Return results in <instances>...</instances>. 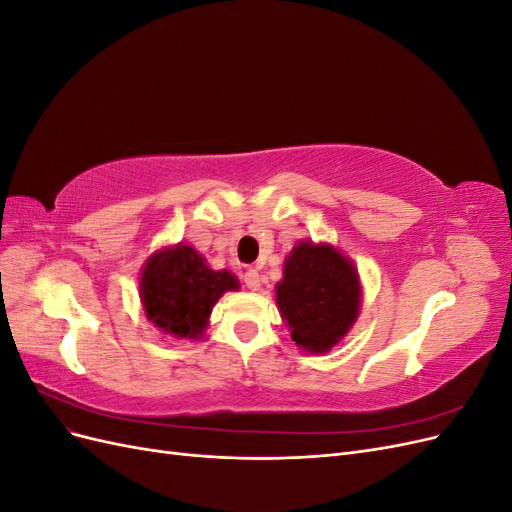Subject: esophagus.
<instances>
[{
  "mask_svg": "<svg viewBox=\"0 0 512 512\" xmlns=\"http://www.w3.org/2000/svg\"><path fill=\"white\" fill-rule=\"evenodd\" d=\"M243 282H245V286L250 288V290H258V288H260V275H258V271H256V269L245 271Z\"/></svg>",
  "mask_w": 512,
  "mask_h": 512,
  "instance_id": "obj_1",
  "label": "esophagus"
}]
</instances>
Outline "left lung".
<instances>
[{"instance_id":"8db88e82","label":"left lung","mask_w":512,"mask_h":512,"mask_svg":"<svg viewBox=\"0 0 512 512\" xmlns=\"http://www.w3.org/2000/svg\"><path fill=\"white\" fill-rule=\"evenodd\" d=\"M275 301L292 342L307 352H329L359 316V273L333 245L301 241L286 256Z\"/></svg>"}]
</instances>
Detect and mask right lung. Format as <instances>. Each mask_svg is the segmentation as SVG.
<instances>
[{"label":"right lung","mask_w":512,"mask_h":512,"mask_svg":"<svg viewBox=\"0 0 512 512\" xmlns=\"http://www.w3.org/2000/svg\"><path fill=\"white\" fill-rule=\"evenodd\" d=\"M230 271H213L192 245L177 243L153 254L141 273V301L147 318L173 337L198 339L209 324L213 305L237 290Z\"/></svg>","instance_id":"1"}]
</instances>
